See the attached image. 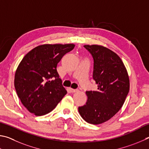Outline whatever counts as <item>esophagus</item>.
<instances>
[{"mask_svg": "<svg viewBox=\"0 0 149 149\" xmlns=\"http://www.w3.org/2000/svg\"><path fill=\"white\" fill-rule=\"evenodd\" d=\"M70 92H71L72 93H74V92H78V91H79V90H77V89H72V88H70Z\"/></svg>", "mask_w": 149, "mask_h": 149, "instance_id": "obj_1", "label": "esophagus"}]
</instances>
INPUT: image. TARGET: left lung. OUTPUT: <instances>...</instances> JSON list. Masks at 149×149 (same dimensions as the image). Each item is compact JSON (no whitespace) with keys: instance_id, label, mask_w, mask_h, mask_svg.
I'll return each instance as SVG.
<instances>
[{"instance_id":"left-lung-1","label":"left lung","mask_w":149,"mask_h":149,"mask_svg":"<svg viewBox=\"0 0 149 149\" xmlns=\"http://www.w3.org/2000/svg\"><path fill=\"white\" fill-rule=\"evenodd\" d=\"M93 58V79L97 91H86V105L79 107L88 123L100 124L110 120L124 105L130 90L126 68L115 52L105 46L84 45Z\"/></svg>"}]
</instances>
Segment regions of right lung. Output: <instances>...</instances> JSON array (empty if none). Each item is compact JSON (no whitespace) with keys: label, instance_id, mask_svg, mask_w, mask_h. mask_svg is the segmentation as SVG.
<instances>
[{"label":"right lung","instance_id":"right-lung-1","mask_svg":"<svg viewBox=\"0 0 149 149\" xmlns=\"http://www.w3.org/2000/svg\"><path fill=\"white\" fill-rule=\"evenodd\" d=\"M74 46L73 44H42L31 49L21 61L15 71L14 86L30 113L36 116L48 114L67 94L57 65Z\"/></svg>","mask_w":149,"mask_h":149}]
</instances>
